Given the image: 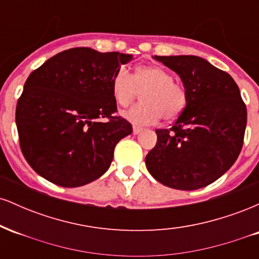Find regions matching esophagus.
Wrapping results in <instances>:
<instances>
[{"label":"esophagus","instance_id":"esophagus-1","mask_svg":"<svg viewBox=\"0 0 259 259\" xmlns=\"http://www.w3.org/2000/svg\"><path fill=\"white\" fill-rule=\"evenodd\" d=\"M142 132V127L141 126H138V125H134L133 126V133L135 134V135H138L139 133Z\"/></svg>","mask_w":259,"mask_h":259}]
</instances>
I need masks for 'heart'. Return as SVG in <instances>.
I'll return each mask as SVG.
<instances>
[{
  "label": "heart",
  "mask_w": 259,
  "mask_h": 259,
  "mask_svg": "<svg viewBox=\"0 0 259 259\" xmlns=\"http://www.w3.org/2000/svg\"><path fill=\"white\" fill-rule=\"evenodd\" d=\"M115 102L125 107L141 94V103L124 112L127 120L139 125L156 123L159 118L170 121L183 113L187 102L185 88L175 82L173 75L158 65H141L134 75L120 67L112 79Z\"/></svg>",
  "instance_id": "obj_1"
}]
</instances>
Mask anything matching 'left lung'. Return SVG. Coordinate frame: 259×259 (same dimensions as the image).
<instances>
[{"label":"left lung","mask_w":259,"mask_h":259,"mask_svg":"<svg viewBox=\"0 0 259 259\" xmlns=\"http://www.w3.org/2000/svg\"><path fill=\"white\" fill-rule=\"evenodd\" d=\"M179 74L187 94L185 108L170 129H157L146 156L150 174L163 185L196 190L222 177L243 145L247 109L228 73L197 56H154Z\"/></svg>","instance_id":"left-lung-1"}]
</instances>
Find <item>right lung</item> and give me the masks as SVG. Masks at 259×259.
Returning a JSON list of instances; mask_svg holds the SVG:
<instances>
[{
	"instance_id": "right-lung-1",
	"label": "right lung",
	"mask_w": 259,
	"mask_h": 259,
	"mask_svg": "<svg viewBox=\"0 0 259 259\" xmlns=\"http://www.w3.org/2000/svg\"><path fill=\"white\" fill-rule=\"evenodd\" d=\"M133 59L119 52L75 47L47 59L24 84L16 109L23 156L38 175L63 187L99 179L114 147L133 133L115 115L112 79ZM106 117L107 122H100Z\"/></svg>"
}]
</instances>
